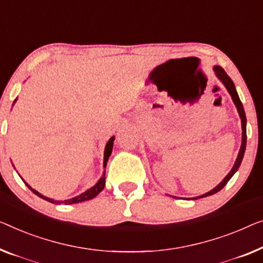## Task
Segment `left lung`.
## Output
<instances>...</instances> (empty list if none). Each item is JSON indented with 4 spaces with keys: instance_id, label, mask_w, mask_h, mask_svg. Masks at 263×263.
<instances>
[{
    "instance_id": "1",
    "label": "left lung",
    "mask_w": 263,
    "mask_h": 263,
    "mask_svg": "<svg viewBox=\"0 0 263 263\" xmlns=\"http://www.w3.org/2000/svg\"><path fill=\"white\" fill-rule=\"evenodd\" d=\"M214 72H215V76L217 77V79L222 82L223 86L227 88V91L229 92L230 97H232V99L234 101L235 106L237 108V112H238V116H240L241 118V126H242V142H241V147H240V151H238V155H237V158L235 160V164L234 166L232 167V170L228 175L226 176L224 178H223V181L218 184L217 186H215L213 190L208 191V193L203 194L201 196H197V197H193V198H186V199H198V198H203V197H206V196H211L214 194L218 193L219 190H222L223 187L226 186V184L229 182V179L233 177L235 175V172L238 170V167H240L241 163H242V159H243V156H245V151H246V145H247V118H246V113H245V108H243V105H242L240 98H238V94L236 88H235V85L233 80L230 79L228 77V74L224 72V69H223L221 66H214L213 67ZM172 197L175 198H178L176 197V196H172Z\"/></svg>"
}]
</instances>
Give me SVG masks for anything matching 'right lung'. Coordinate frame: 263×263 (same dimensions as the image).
Here are the masks:
<instances>
[{
  "mask_svg": "<svg viewBox=\"0 0 263 263\" xmlns=\"http://www.w3.org/2000/svg\"><path fill=\"white\" fill-rule=\"evenodd\" d=\"M16 103V99L14 100V104ZM13 104V106H14ZM115 138L116 137L113 136L111 137V138L108 139V142L106 144V146H105V151H104V169L106 167V164H107V160L109 158V156H111L112 154V148H113V142H115ZM26 183V182H25ZM26 185L29 187V189L33 191V193L39 196V197L45 199V201H48L50 203H54V204H76V203H80V202H85V201H89V199H92L96 197V196L100 193V191H103L104 186H105V170L103 172V175H101V177L99 181H98L96 184L92 187H89V189H87L86 191H84V193L76 196V197L73 198H69V199H65V201H57V199H53V198H49V197H46V196H44L42 194L39 193V191H36L35 189H33L29 184L26 183Z\"/></svg>",
  "mask_w": 263,
  "mask_h": 263,
  "instance_id": "add662e5",
  "label": "right lung"
}]
</instances>
